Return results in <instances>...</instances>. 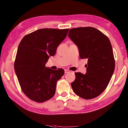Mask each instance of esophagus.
<instances>
[{
    "mask_svg": "<svg viewBox=\"0 0 128 128\" xmlns=\"http://www.w3.org/2000/svg\"><path fill=\"white\" fill-rule=\"evenodd\" d=\"M68 72H70V70H68V69H65V70H64V73L66 74V73H68Z\"/></svg>",
    "mask_w": 128,
    "mask_h": 128,
    "instance_id": "esophagus-1",
    "label": "esophagus"
}]
</instances>
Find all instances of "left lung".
<instances>
[{
	"instance_id": "obj_1",
	"label": "left lung",
	"mask_w": 128,
	"mask_h": 128,
	"mask_svg": "<svg viewBox=\"0 0 128 128\" xmlns=\"http://www.w3.org/2000/svg\"><path fill=\"white\" fill-rule=\"evenodd\" d=\"M68 37L78 48L80 56L87 59L86 72H75L71 83L80 97L91 99L99 96L109 84L115 69L113 48L108 38L93 27L70 29Z\"/></svg>"
}]
</instances>
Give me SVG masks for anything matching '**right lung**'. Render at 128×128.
<instances>
[{
  "mask_svg": "<svg viewBox=\"0 0 128 128\" xmlns=\"http://www.w3.org/2000/svg\"><path fill=\"white\" fill-rule=\"evenodd\" d=\"M69 29H40L26 34L18 48L14 62L15 74L24 94L31 100L42 102L52 98L57 81L64 73L45 67L50 56L66 37Z\"/></svg>",
  "mask_w": 128,
  "mask_h": 128,
  "instance_id": "obj_1",
  "label": "right lung"
}]
</instances>
